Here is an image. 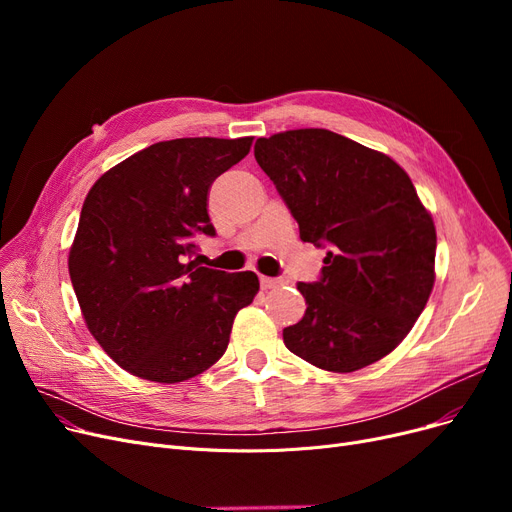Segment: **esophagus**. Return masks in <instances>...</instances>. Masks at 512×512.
Returning <instances> with one entry per match:
<instances>
[{
  "instance_id": "34e87169",
  "label": "esophagus",
  "mask_w": 512,
  "mask_h": 512,
  "mask_svg": "<svg viewBox=\"0 0 512 512\" xmlns=\"http://www.w3.org/2000/svg\"><path fill=\"white\" fill-rule=\"evenodd\" d=\"M259 284L261 288H276L282 284V278H270V276H261L259 278Z\"/></svg>"
}]
</instances>
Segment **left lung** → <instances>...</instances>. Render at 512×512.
<instances>
[{"instance_id":"obj_1","label":"left lung","mask_w":512,"mask_h":512,"mask_svg":"<svg viewBox=\"0 0 512 512\" xmlns=\"http://www.w3.org/2000/svg\"><path fill=\"white\" fill-rule=\"evenodd\" d=\"M255 159L299 224L328 249L307 311L284 328L290 353L348 373L402 342L432 294L436 228L407 172L388 155L326 128L257 139Z\"/></svg>"}]
</instances>
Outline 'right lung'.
<instances>
[{
	"label": "right lung",
	"mask_w": 512,
	"mask_h": 512,
	"mask_svg": "<svg viewBox=\"0 0 512 512\" xmlns=\"http://www.w3.org/2000/svg\"><path fill=\"white\" fill-rule=\"evenodd\" d=\"M251 143H155L107 170L83 203L70 280L89 332L137 378L176 384L203 373L226 353L236 313L255 299L253 272L193 259L195 236H215L209 186Z\"/></svg>",
	"instance_id": "add662e5"
}]
</instances>
